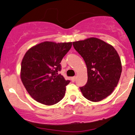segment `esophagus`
Instances as JSON below:
<instances>
[{
    "mask_svg": "<svg viewBox=\"0 0 135 135\" xmlns=\"http://www.w3.org/2000/svg\"><path fill=\"white\" fill-rule=\"evenodd\" d=\"M76 76H73V77H71V81H72V82H74L76 80Z\"/></svg>",
    "mask_w": 135,
    "mask_h": 135,
    "instance_id": "1",
    "label": "esophagus"
}]
</instances>
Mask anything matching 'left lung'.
<instances>
[{
    "instance_id": "obj_1",
    "label": "left lung",
    "mask_w": 135,
    "mask_h": 135,
    "mask_svg": "<svg viewBox=\"0 0 135 135\" xmlns=\"http://www.w3.org/2000/svg\"><path fill=\"white\" fill-rule=\"evenodd\" d=\"M87 66L88 81L80 87L85 98L98 102L107 98L117 85L122 73L120 57L114 47L96 37L73 42Z\"/></svg>"
}]
</instances>
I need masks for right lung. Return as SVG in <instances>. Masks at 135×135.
<instances>
[{
	"mask_svg": "<svg viewBox=\"0 0 135 135\" xmlns=\"http://www.w3.org/2000/svg\"><path fill=\"white\" fill-rule=\"evenodd\" d=\"M72 42H41L25 54L21 65V80L26 91L37 102L47 105L57 104L64 98L70 82L58 72L60 62Z\"/></svg>",
	"mask_w": 135,
	"mask_h": 135,
	"instance_id": "1",
	"label": "right lung"
}]
</instances>
